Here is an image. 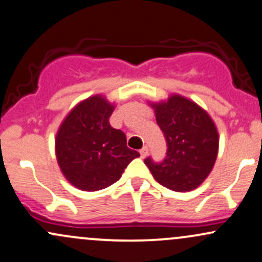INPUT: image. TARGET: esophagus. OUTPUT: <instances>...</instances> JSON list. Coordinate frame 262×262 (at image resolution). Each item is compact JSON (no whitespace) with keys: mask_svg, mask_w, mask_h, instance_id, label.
Returning <instances> with one entry per match:
<instances>
[{"mask_svg":"<svg viewBox=\"0 0 262 262\" xmlns=\"http://www.w3.org/2000/svg\"><path fill=\"white\" fill-rule=\"evenodd\" d=\"M140 155H141V157L145 158L146 156L148 155V147H147V146H143L142 148L140 149Z\"/></svg>","mask_w":262,"mask_h":262,"instance_id":"34e87169","label":"esophagus"}]
</instances>
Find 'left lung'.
Masks as SVG:
<instances>
[{
	"label": "left lung",
	"mask_w": 262,
	"mask_h": 262,
	"mask_svg": "<svg viewBox=\"0 0 262 262\" xmlns=\"http://www.w3.org/2000/svg\"><path fill=\"white\" fill-rule=\"evenodd\" d=\"M156 121L167 142L162 162L146 158L156 181L174 192L195 189L209 176L219 148V135L205 110L184 96L170 95L167 101L152 102Z\"/></svg>",
	"instance_id": "obj_1"
}]
</instances>
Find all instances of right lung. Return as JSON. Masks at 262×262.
<instances>
[{"mask_svg": "<svg viewBox=\"0 0 262 262\" xmlns=\"http://www.w3.org/2000/svg\"><path fill=\"white\" fill-rule=\"evenodd\" d=\"M113 104L94 95L79 102L61 122L55 137L60 170L81 190L104 189L121 178L123 170L140 154L126 145L121 130L111 127Z\"/></svg>", "mask_w": 262, "mask_h": 262, "instance_id": "add662e5", "label": "right lung"}]
</instances>
